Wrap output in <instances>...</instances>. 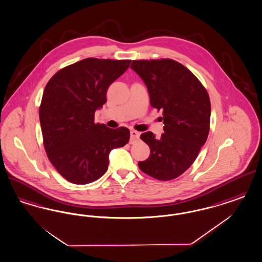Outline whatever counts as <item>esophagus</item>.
<instances>
[{"mask_svg": "<svg viewBox=\"0 0 262 262\" xmlns=\"http://www.w3.org/2000/svg\"><path fill=\"white\" fill-rule=\"evenodd\" d=\"M139 136H140V134L137 132V130H135V129H132L130 130V140H129V142L133 144V143H135L137 140L139 139Z\"/></svg>", "mask_w": 262, "mask_h": 262, "instance_id": "1", "label": "esophagus"}]
</instances>
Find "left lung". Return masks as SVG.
<instances>
[{
    "label": "left lung",
    "instance_id": "8db88e82",
    "mask_svg": "<svg viewBox=\"0 0 262 262\" xmlns=\"http://www.w3.org/2000/svg\"><path fill=\"white\" fill-rule=\"evenodd\" d=\"M130 69L144 81L151 106L162 111L164 124L159 138L151 132L140 136L150 155L138 167L154 179L173 180L191 166L206 142L211 114L208 93L188 69L171 59L133 61Z\"/></svg>",
    "mask_w": 262,
    "mask_h": 262
}]
</instances>
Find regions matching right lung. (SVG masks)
Returning a JSON list of instances; mask_svg holds the SVG:
<instances>
[{
    "mask_svg": "<svg viewBox=\"0 0 262 262\" xmlns=\"http://www.w3.org/2000/svg\"><path fill=\"white\" fill-rule=\"evenodd\" d=\"M130 60L88 58L51 77L44 89L39 119L47 156L62 177L75 185L98 180L108 169L111 150L129 140L128 128L94 123L110 84Z\"/></svg>",
    "mask_w": 262,
    "mask_h": 262,
    "instance_id": "add662e5",
    "label": "right lung"
}]
</instances>
